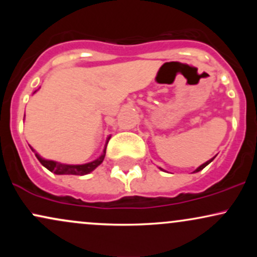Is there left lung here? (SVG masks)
<instances>
[{"mask_svg": "<svg viewBox=\"0 0 257 257\" xmlns=\"http://www.w3.org/2000/svg\"><path fill=\"white\" fill-rule=\"evenodd\" d=\"M214 158H215V157H214ZM214 158H211V159H210V161L205 162V163H204V164H202V166H200L199 168H197V169H196V170H194V173H197V172H200V170H202V169H204V168H205L206 166H208V164H209V163H210V162H213V159H214Z\"/></svg>", "mask_w": 257, "mask_h": 257, "instance_id": "1", "label": "left lung"}]
</instances>
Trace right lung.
<instances>
[{"instance_id": "obj_1", "label": "right lung", "mask_w": 257, "mask_h": 257, "mask_svg": "<svg viewBox=\"0 0 257 257\" xmlns=\"http://www.w3.org/2000/svg\"><path fill=\"white\" fill-rule=\"evenodd\" d=\"M108 140H110V138H108ZM32 151H34V150H32ZM105 153H106V149L104 150V153H102L98 159L90 162V163L82 164V166H66V164H61V163H58V162L47 161V159L41 158L37 153H35V155H36L37 159L40 161V163L42 164L43 167H46L49 172L57 174V175H85V174L93 172L96 167L102 163V161H104L105 158Z\"/></svg>"}]
</instances>
